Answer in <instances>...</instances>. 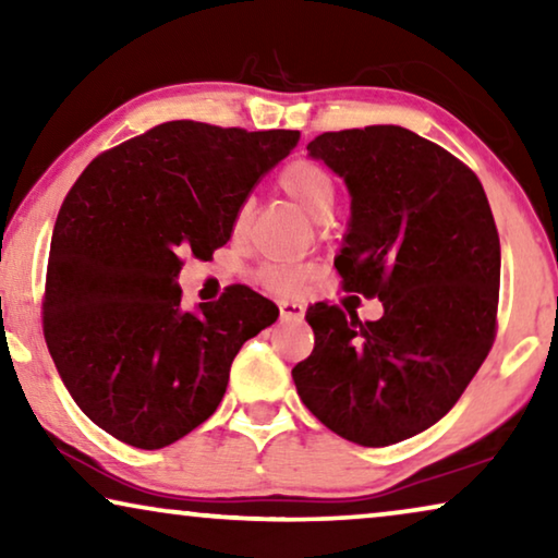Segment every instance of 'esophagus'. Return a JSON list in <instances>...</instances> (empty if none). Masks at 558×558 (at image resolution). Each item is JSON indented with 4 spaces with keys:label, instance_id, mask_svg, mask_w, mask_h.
<instances>
[{
    "label": "esophagus",
    "instance_id": "1",
    "mask_svg": "<svg viewBox=\"0 0 558 558\" xmlns=\"http://www.w3.org/2000/svg\"><path fill=\"white\" fill-rule=\"evenodd\" d=\"M279 312H281V319H302L304 317V304L292 302V300H281Z\"/></svg>",
    "mask_w": 558,
    "mask_h": 558
}]
</instances>
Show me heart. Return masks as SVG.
Instances as JSON below:
<instances>
[{
  "label": "heart",
  "mask_w": 558,
  "mask_h": 558,
  "mask_svg": "<svg viewBox=\"0 0 558 558\" xmlns=\"http://www.w3.org/2000/svg\"><path fill=\"white\" fill-rule=\"evenodd\" d=\"M279 187L300 205V208L315 220H330L335 197H338V187H335V178L325 170L319 162L312 159H296V162L287 165L279 174ZM251 220V203H243L235 210L233 231L243 233ZM315 277V266L300 264V262H266L256 269L258 284H264L271 292L294 294Z\"/></svg>",
  "instance_id": "1"
}]
</instances>
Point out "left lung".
Returning a JSON list of instances; mask_svg holds the SVG:
<instances>
[{"instance_id": "1", "label": "left lung", "mask_w": 558, "mask_h": 558, "mask_svg": "<svg viewBox=\"0 0 558 558\" xmlns=\"http://www.w3.org/2000/svg\"><path fill=\"white\" fill-rule=\"evenodd\" d=\"M310 155L350 190L335 258L345 292L378 296L380 319L319 302L310 357L292 378L327 429L388 447L437 424L460 401L498 330L500 239L477 174L403 126L325 132Z\"/></svg>"}]
</instances>
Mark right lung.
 Masks as SVG:
<instances>
[{
    "mask_svg": "<svg viewBox=\"0 0 558 558\" xmlns=\"http://www.w3.org/2000/svg\"><path fill=\"white\" fill-rule=\"evenodd\" d=\"M300 142L167 121L90 162L60 205L43 294L52 363L90 422L124 445L159 449L223 401L231 363L279 307L233 284L182 312L185 256L208 262L235 210Z\"/></svg>",
    "mask_w": 558,
    "mask_h": 558,
    "instance_id": "right-lung-1",
    "label": "right lung"
}]
</instances>
